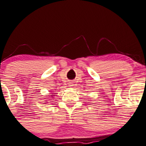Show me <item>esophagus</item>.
Masks as SVG:
<instances>
[{"label": "esophagus", "instance_id": "34e87169", "mask_svg": "<svg viewBox=\"0 0 146 146\" xmlns=\"http://www.w3.org/2000/svg\"><path fill=\"white\" fill-rule=\"evenodd\" d=\"M69 86H73V83H72V82H69Z\"/></svg>", "mask_w": 146, "mask_h": 146}]
</instances>
